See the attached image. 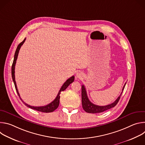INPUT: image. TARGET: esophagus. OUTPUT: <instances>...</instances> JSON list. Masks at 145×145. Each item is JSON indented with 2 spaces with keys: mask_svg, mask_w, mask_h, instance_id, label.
Listing matches in <instances>:
<instances>
[{
  "mask_svg": "<svg viewBox=\"0 0 145 145\" xmlns=\"http://www.w3.org/2000/svg\"><path fill=\"white\" fill-rule=\"evenodd\" d=\"M76 77L78 78H81L84 77V73H82V72H81V71H78L76 73Z\"/></svg>",
  "mask_w": 145,
  "mask_h": 145,
  "instance_id": "esophagus-1",
  "label": "esophagus"
}]
</instances>
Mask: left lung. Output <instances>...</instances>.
<instances>
[{"mask_svg":"<svg viewBox=\"0 0 145 145\" xmlns=\"http://www.w3.org/2000/svg\"><path fill=\"white\" fill-rule=\"evenodd\" d=\"M126 84V82L125 83V86H123V89H122V92L120 93V96L117 98V99L114 103H111V104L107 105V106H97V105L93 104L92 103H91L89 101V100L87 96L86 88L84 85H82L81 87V100H82V108L84 109V110L86 112H87L88 113L95 114V113H100L102 112H104V111H107L111 108L114 107L117 105V103H118V101L120 98L121 95L123 92L124 88H125Z\"/></svg>","mask_w":145,"mask_h":145,"instance_id":"obj_1","label":"left lung"}]
</instances>
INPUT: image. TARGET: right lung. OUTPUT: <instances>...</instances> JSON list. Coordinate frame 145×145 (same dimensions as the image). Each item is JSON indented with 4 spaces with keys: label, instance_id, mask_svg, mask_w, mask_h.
Instances as JSON below:
<instances>
[{
    "label": "right lung",
    "instance_id": "add662e5",
    "mask_svg": "<svg viewBox=\"0 0 145 145\" xmlns=\"http://www.w3.org/2000/svg\"><path fill=\"white\" fill-rule=\"evenodd\" d=\"M26 40V38L24 39V40L22 41V42L21 43H20L16 49V51H15V55H14V61H13V63H12V68H11V74H12V80L14 81V85H15V89L17 92V93L19 97V98L20 99V100H21L22 101V102L24 103V105L25 106H26L27 107L31 108V109H33V110H37L38 111H40V112H46V113H48V112H52L53 111H54L55 110H56L58 106H59V98H60V93L62 91H64V90L66 89V88L72 83V82H73L74 81V76H72L71 77H70L69 78H68L65 82L64 84L63 85V86L61 87L60 90L59 91L58 93V95L57 96V97H56V99L53 101H52L50 103H49V105H46V106H40V107H34V106H31L27 104H26V103L24 102V101L22 100V99L20 98V95L18 92V88H17V87H16V82H15V64H16V59H17V58H18V53H19V50H20V47L22 46V45L24 44V43L25 42V41Z\"/></svg>",
    "mask_w": 145,
    "mask_h": 145
}]
</instances>
